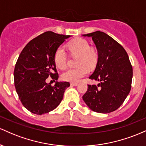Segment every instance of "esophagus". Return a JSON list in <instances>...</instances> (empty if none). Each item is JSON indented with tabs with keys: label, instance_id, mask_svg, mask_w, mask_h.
Here are the masks:
<instances>
[{
	"label": "esophagus",
	"instance_id": "obj_1",
	"mask_svg": "<svg viewBox=\"0 0 146 146\" xmlns=\"http://www.w3.org/2000/svg\"><path fill=\"white\" fill-rule=\"evenodd\" d=\"M70 85H71L72 86H78V83H70Z\"/></svg>",
	"mask_w": 146,
	"mask_h": 146
}]
</instances>
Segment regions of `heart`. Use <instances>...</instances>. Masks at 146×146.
I'll return each instance as SVG.
<instances>
[{
  "mask_svg": "<svg viewBox=\"0 0 146 146\" xmlns=\"http://www.w3.org/2000/svg\"><path fill=\"white\" fill-rule=\"evenodd\" d=\"M68 48L74 55H78L76 68H69L61 74L63 81L76 83L88 73V68L92 69L98 61L99 54L94 47H90L89 42L86 39L76 38L68 43ZM56 66L63 69L67 65V54L63 47H59L54 56Z\"/></svg>",
  "mask_w": 146,
  "mask_h": 146,
  "instance_id": "b5f03b06",
  "label": "heart"
}]
</instances>
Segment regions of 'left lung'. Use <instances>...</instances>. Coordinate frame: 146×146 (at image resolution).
Listing matches in <instances>:
<instances>
[{
  "instance_id": "8db88e82",
  "label": "left lung",
  "mask_w": 146,
  "mask_h": 146,
  "mask_svg": "<svg viewBox=\"0 0 146 146\" xmlns=\"http://www.w3.org/2000/svg\"><path fill=\"white\" fill-rule=\"evenodd\" d=\"M83 36L92 37L97 48V64L89 78L99 83L88 85L83 99L94 112H113L121 106L131 90L133 72L129 56L121 45L104 32Z\"/></svg>"
}]
</instances>
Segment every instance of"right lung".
Masks as SVG:
<instances>
[{
  "mask_svg": "<svg viewBox=\"0 0 146 146\" xmlns=\"http://www.w3.org/2000/svg\"><path fill=\"white\" fill-rule=\"evenodd\" d=\"M70 35L48 31L31 40L21 52L14 71V86L26 109L36 114L54 110L63 99L69 82H56L52 86L45 80L57 81L58 74L54 60L58 47Z\"/></svg>",
  "mask_w": 146,
  "mask_h": 146,
  "instance_id": "obj_1",
  "label": "right lung"
}]
</instances>
